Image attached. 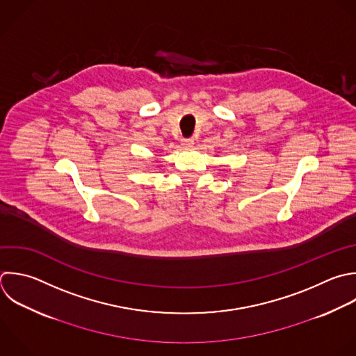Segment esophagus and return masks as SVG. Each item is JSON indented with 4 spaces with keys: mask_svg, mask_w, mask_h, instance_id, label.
I'll list each match as a JSON object with an SVG mask.
<instances>
[{
    "mask_svg": "<svg viewBox=\"0 0 356 356\" xmlns=\"http://www.w3.org/2000/svg\"><path fill=\"white\" fill-rule=\"evenodd\" d=\"M181 145H182L184 147H189V146L193 145V139H192V138H184V139L181 140Z\"/></svg>",
    "mask_w": 356,
    "mask_h": 356,
    "instance_id": "1",
    "label": "esophagus"
}]
</instances>
